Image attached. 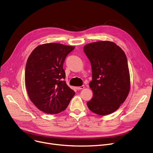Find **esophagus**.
Wrapping results in <instances>:
<instances>
[{
	"mask_svg": "<svg viewBox=\"0 0 153 153\" xmlns=\"http://www.w3.org/2000/svg\"><path fill=\"white\" fill-rule=\"evenodd\" d=\"M84 88V85H81V86H79V87H77L76 89L77 90H81V89H83Z\"/></svg>",
	"mask_w": 153,
	"mask_h": 153,
	"instance_id": "esophagus-1",
	"label": "esophagus"
}]
</instances>
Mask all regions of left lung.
<instances>
[{"label": "left lung", "mask_w": 153, "mask_h": 153, "mask_svg": "<svg viewBox=\"0 0 153 153\" xmlns=\"http://www.w3.org/2000/svg\"><path fill=\"white\" fill-rule=\"evenodd\" d=\"M84 51L92 67V99L88 108L99 115L116 111L130 91V78L126 56L115 43L100 41L88 44Z\"/></svg>", "instance_id": "8db88e82"}]
</instances>
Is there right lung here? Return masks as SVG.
<instances>
[{
    "mask_svg": "<svg viewBox=\"0 0 153 153\" xmlns=\"http://www.w3.org/2000/svg\"><path fill=\"white\" fill-rule=\"evenodd\" d=\"M74 46L56 43L37 46L27 59L25 79L31 101L45 113L65 110L75 94L66 84L63 64Z\"/></svg>",
    "mask_w": 153,
    "mask_h": 153,
    "instance_id": "obj_1",
    "label": "right lung"
}]
</instances>
